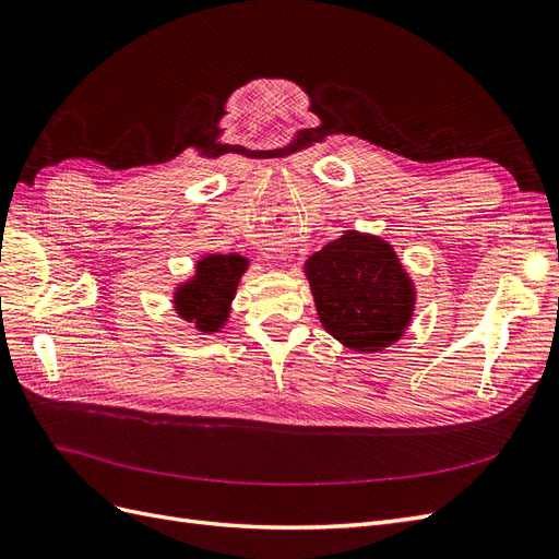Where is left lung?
I'll return each mask as SVG.
<instances>
[{
  "mask_svg": "<svg viewBox=\"0 0 559 559\" xmlns=\"http://www.w3.org/2000/svg\"><path fill=\"white\" fill-rule=\"evenodd\" d=\"M318 318L341 346L378 353L397 344L416 309L413 285L394 248L348 229L304 262Z\"/></svg>",
  "mask_w": 559,
  "mask_h": 559,
  "instance_id": "obj_1",
  "label": "left lung"
}]
</instances>
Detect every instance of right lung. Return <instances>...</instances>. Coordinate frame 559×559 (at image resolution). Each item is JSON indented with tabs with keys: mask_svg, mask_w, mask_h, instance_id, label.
Instances as JSON below:
<instances>
[{
	"mask_svg": "<svg viewBox=\"0 0 559 559\" xmlns=\"http://www.w3.org/2000/svg\"><path fill=\"white\" fill-rule=\"evenodd\" d=\"M246 269L248 260L241 255L209 253L197 260L194 274L174 290V311L192 322L197 332H221L229 320L231 299Z\"/></svg>",
	"mask_w": 559,
	"mask_h": 559,
	"instance_id": "add662e5",
	"label": "right lung"
}]
</instances>
